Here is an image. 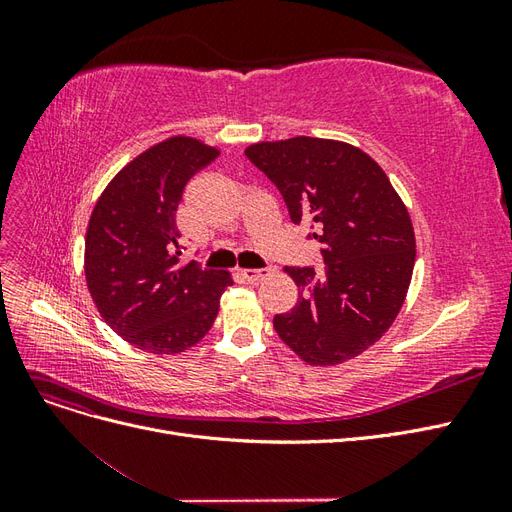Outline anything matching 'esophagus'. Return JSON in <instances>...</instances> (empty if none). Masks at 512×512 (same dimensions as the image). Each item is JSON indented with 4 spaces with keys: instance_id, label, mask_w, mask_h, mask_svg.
<instances>
[{
    "instance_id": "obj_1",
    "label": "esophagus",
    "mask_w": 512,
    "mask_h": 512,
    "mask_svg": "<svg viewBox=\"0 0 512 512\" xmlns=\"http://www.w3.org/2000/svg\"><path fill=\"white\" fill-rule=\"evenodd\" d=\"M267 275H271V269H243V271H241L243 280L250 282V284H256V282H260V280H265Z\"/></svg>"
}]
</instances>
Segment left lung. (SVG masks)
Instances as JSON below:
<instances>
[{
	"mask_svg": "<svg viewBox=\"0 0 512 512\" xmlns=\"http://www.w3.org/2000/svg\"><path fill=\"white\" fill-rule=\"evenodd\" d=\"M280 190L292 224H309L324 267H284L299 288L273 327L307 365L346 363L395 322L412 280L410 213L380 164L333 138L294 136L245 149Z\"/></svg>",
	"mask_w": 512,
	"mask_h": 512,
	"instance_id": "left-lung-1",
	"label": "left lung"
}]
</instances>
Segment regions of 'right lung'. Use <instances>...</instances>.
<instances>
[{"label":"right lung","instance_id":"1","mask_svg":"<svg viewBox=\"0 0 512 512\" xmlns=\"http://www.w3.org/2000/svg\"><path fill=\"white\" fill-rule=\"evenodd\" d=\"M220 156L192 136L138 153L106 185L85 235V280L100 316L121 339L179 354L203 339L220 312L228 271L179 265L177 209L196 170Z\"/></svg>","mask_w":512,"mask_h":512}]
</instances>
